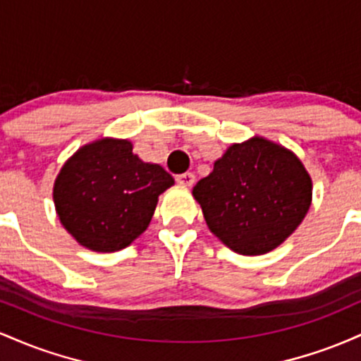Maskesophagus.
Wrapping results in <instances>:
<instances>
[{"label":"esophagus","instance_id":"34e87169","mask_svg":"<svg viewBox=\"0 0 361 361\" xmlns=\"http://www.w3.org/2000/svg\"><path fill=\"white\" fill-rule=\"evenodd\" d=\"M176 181L181 186H192L195 183V175L193 173H183V175H178Z\"/></svg>","mask_w":361,"mask_h":361}]
</instances>
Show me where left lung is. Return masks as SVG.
I'll use <instances>...</instances> for the list:
<instances>
[{
    "mask_svg": "<svg viewBox=\"0 0 361 361\" xmlns=\"http://www.w3.org/2000/svg\"><path fill=\"white\" fill-rule=\"evenodd\" d=\"M193 197L227 247L258 256L279 247L304 221L312 180L292 151L252 137L227 149L193 186Z\"/></svg>",
    "mask_w": 361,
    "mask_h": 361,
    "instance_id": "left-lung-1",
    "label": "left lung"
}]
</instances>
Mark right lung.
Listing matches in <instances>:
<instances>
[{
    "label": "right lung",
    "mask_w": 361,
    "mask_h": 361,
    "mask_svg": "<svg viewBox=\"0 0 361 361\" xmlns=\"http://www.w3.org/2000/svg\"><path fill=\"white\" fill-rule=\"evenodd\" d=\"M173 183L159 164L140 161L132 142L100 139L66 161L54 183V205L81 246L114 252L147 229L157 197Z\"/></svg>",
    "instance_id": "obj_1"
}]
</instances>
